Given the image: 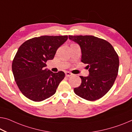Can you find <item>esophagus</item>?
<instances>
[{
	"label": "esophagus",
	"instance_id": "obj_1",
	"mask_svg": "<svg viewBox=\"0 0 132 132\" xmlns=\"http://www.w3.org/2000/svg\"><path fill=\"white\" fill-rule=\"evenodd\" d=\"M65 76H66L67 77H71V76H72V74L71 72L67 71V72H65Z\"/></svg>",
	"mask_w": 132,
	"mask_h": 132
}]
</instances>
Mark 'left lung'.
Listing matches in <instances>:
<instances>
[{
  "mask_svg": "<svg viewBox=\"0 0 132 132\" xmlns=\"http://www.w3.org/2000/svg\"><path fill=\"white\" fill-rule=\"evenodd\" d=\"M81 49V62L87 64L89 76H80L81 84L74 93L88 101L100 99L110 90L118 74L119 59L107 40L92 35H69Z\"/></svg>",
  "mask_w": 132,
  "mask_h": 132,
  "instance_id": "left-lung-1",
  "label": "left lung"
}]
</instances>
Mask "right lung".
Segmentation results:
<instances>
[{
	"instance_id": "1",
	"label": "right lung",
	"mask_w": 132,
	"mask_h": 132,
	"mask_svg": "<svg viewBox=\"0 0 132 132\" xmlns=\"http://www.w3.org/2000/svg\"><path fill=\"white\" fill-rule=\"evenodd\" d=\"M68 36H41L28 39L18 49L12 62V72L20 91L34 101H43L55 93L65 77L63 71L45 68Z\"/></svg>"
}]
</instances>
